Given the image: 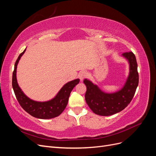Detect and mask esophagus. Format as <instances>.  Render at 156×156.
Wrapping results in <instances>:
<instances>
[{
	"mask_svg": "<svg viewBox=\"0 0 156 156\" xmlns=\"http://www.w3.org/2000/svg\"><path fill=\"white\" fill-rule=\"evenodd\" d=\"M79 76L80 79H81V81H83V80L84 78L87 77V72H86V71H82V72H81L79 73Z\"/></svg>",
	"mask_w": 156,
	"mask_h": 156,
	"instance_id": "1",
	"label": "esophagus"
}]
</instances>
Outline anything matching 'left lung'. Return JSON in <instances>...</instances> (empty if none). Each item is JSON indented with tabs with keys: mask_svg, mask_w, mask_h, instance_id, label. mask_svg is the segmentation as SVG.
Wrapping results in <instances>:
<instances>
[{
	"mask_svg": "<svg viewBox=\"0 0 156 156\" xmlns=\"http://www.w3.org/2000/svg\"><path fill=\"white\" fill-rule=\"evenodd\" d=\"M122 56L128 60L129 73L126 82L120 90L115 93H105L96 84L85 79L87 86L85 100L93 112L100 116H111L122 111L129 104L139 84L137 63L132 52H126Z\"/></svg>",
	"mask_w": 156,
	"mask_h": 156,
	"instance_id": "1",
	"label": "left lung"
}]
</instances>
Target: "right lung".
I'll list each match as a JSON object with an SVG mask.
<instances>
[{
	"label": "right lung",
	"mask_w": 156,
	"mask_h": 156,
	"mask_svg": "<svg viewBox=\"0 0 156 156\" xmlns=\"http://www.w3.org/2000/svg\"><path fill=\"white\" fill-rule=\"evenodd\" d=\"M25 51L26 49L18 56L12 75V87L19 103L26 112L37 119H50L59 116L67 106L70 93L80 80L77 79L65 84L56 96L49 101L40 102L31 100L19 87L16 78L17 64Z\"/></svg>",
	"instance_id": "1"
}]
</instances>
